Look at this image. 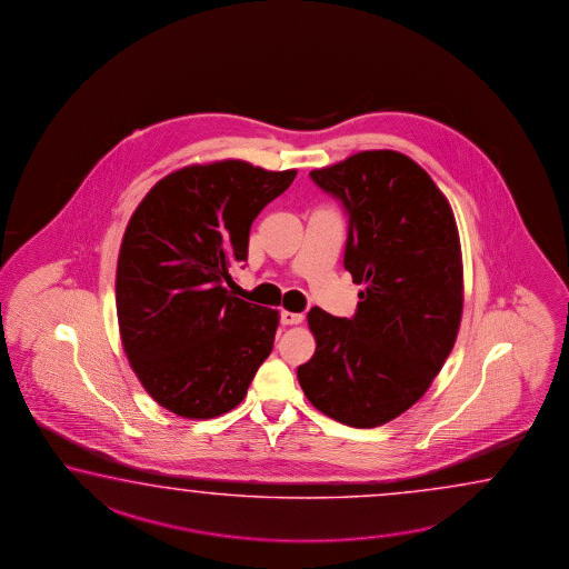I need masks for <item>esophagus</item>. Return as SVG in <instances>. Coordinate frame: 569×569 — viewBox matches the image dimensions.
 I'll list each match as a JSON object with an SVG mask.
<instances>
[{
  "instance_id": "obj_1",
  "label": "esophagus",
  "mask_w": 569,
  "mask_h": 569,
  "mask_svg": "<svg viewBox=\"0 0 569 569\" xmlns=\"http://www.w3.org/2000/svg\"><path fill=\"white\" fill-rule=\"evenodd\" d=\"M303 316L298 312H290V310H283L281 312V325L291 326V325H300L302 322Z\"/></svg>"
}]
</instances>
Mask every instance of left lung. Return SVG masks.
Returning a JSON list of instances; mask_svg holds the SVG:
<instances>
[{
    "instance_id": "obj_1",
    "label": "left lung",
    "mask_w": 569,
    "mask_h": 569,
    "mask_svg": "<svg viewBox=\"0 0 569 569\" xmlns=\"http://www.w3.org/2000/svg\"><path fill=\"white\" fill-rule=\"evenodd\" d=\"M310 176L347 209L345 267L362 291L352 318L308 312L316 352L298 381L328 418L377 428L418 403L452 352L465 303L458 227L399 151H359Z\"/></svg>"
}]
</instances>
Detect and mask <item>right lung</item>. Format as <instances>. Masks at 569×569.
I'll return each instance as SVG.
<instances>
[{"mask_svg": "<svg viewBox=\"0 0 569 569\" xmlns=\"http://www.w3.org/2000/svg\"><path fill=\"white\" fill-rule=\"evenodd\" d=\"M296 174L241 160L186 166L129 219L117 259L119 335L143 389L180 418L239 406L273 348L278 310L227 286L231 266L247 261L251 222Z\"/></svg>", "mask_w": 569, "mask_h": 569, "instance_id": "1", "label": "right lung"}]
</instances>
